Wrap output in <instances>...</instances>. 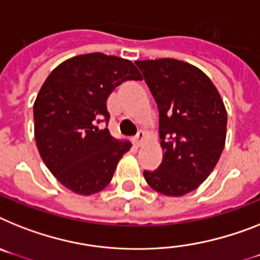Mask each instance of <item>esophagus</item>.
<instances>
[{
    "label": "esophagus",
    "instance_id": "obj_1",
    "mask_svg": "<svg viewBox=\"0 0 260 260\" xmlns=\"http://www.w3.org/2000/svg\"><path fill=\"white\" fill-rule=\"evenodd\" d=\"M144 140H145V132L140 131V132H139V134H137L136 136H135L134 143H135V145H136V147H140L141 144H143Z\"/></svg>",
    "mask_w": 260,
    "mask_h": 260
}]
</instances>
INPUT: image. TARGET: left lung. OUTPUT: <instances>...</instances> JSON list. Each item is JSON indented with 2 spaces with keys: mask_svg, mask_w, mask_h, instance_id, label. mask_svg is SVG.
I'll return each mask as SVG.
<instances>
[{
  "mask_svg": "<svg viewBox=\"0 0 260 260\" xmlns=\"http://www.w3.org/2000/svg\"><path fill=\"white\" fill-rule=\"evenodd\" d=\"M158 108L164 154L156 171H144L153 190L180 197L197 189L217 165L226 140L228 113L206 74L171 58L137 60Z\"/></svg>",
  "mask_w": 260,
  "mask_h": 260,
  "instance_id": "left-lung-1",
  "label": "left lung"
}]
</instances>
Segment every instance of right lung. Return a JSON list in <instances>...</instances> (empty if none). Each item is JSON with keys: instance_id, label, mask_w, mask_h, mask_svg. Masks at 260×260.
Returning <instances> with one entry per match:
<instances>
[{"instance_id": "right-lung-1", "label": "right lung", "mask_w": 260, "mask_h": 260, "mask_svg": "<svg viewBox=\"0 0 260 260\" xmlns=\"http://www.w3.org/2000/svg\"><path fill=\"white\" fill-rule=\"evenodd\" d=\"M126 80H141L131 60L102 52L60 63L34 103V135L43 162L63 186L82 196L103 190L131 149L98 124H108L107 99Z\"/></svg>"}]
</instances>
